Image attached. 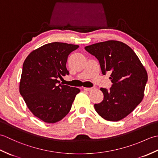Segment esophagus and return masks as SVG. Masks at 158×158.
<instances>
[{"mask_svg":"<svg viewBox=\"0 0 158 158\" xmlns=\"http://www.w3.org/2000/svg\"><path fill=\"white\" fill-rule=\"evenodd\" d=\"M83 89L85 91H92V90L95 89V88H83Z\"/></svg>","mask_w":158,"mask_h":158,"instance_id":"esophagus-1","label":"esophagus"}]
</instances>
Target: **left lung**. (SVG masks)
Segmentation results:
<instances>
[{"mask_svg":"<svg viewBox=\"0 0 158 158\" xmlns=\"http://www.w3.org/2000/svg\"><path fill=\"white\" fill-rule=\"evenodd\" d=\"M87 52L98 60L103 75L110 73V90L100 88L103 100L95 104L96 111L110 122L125 118L144 97L148 79L147 70L128 45L118 41H106L86 46Z\"/></svg>","mask_w":158,"mask_h":158,"instance_id":"left-lung-1","label":"left lung"}]
</instances>
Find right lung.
Returning a JSON list of instances; mask_svg holds the SVG:
<instances>
[{"instance_id": "add662e5", "label": "right lung", "mask_w": 158, "mask_h": 158, "mask_svg": "<svg viewBox=\"0 0 158 158\" xmlns=\"http://www.w3.org/2000/svg\"><path fill=\"white\" fill-rule=\"evenodd\" d=\"M79 45L48 43L30 53L23 64L19 93L35 117L48 123L62 120L70 111L80 89L58 84L69 75L68 56Z\"/></svg>"}]
</instances>
